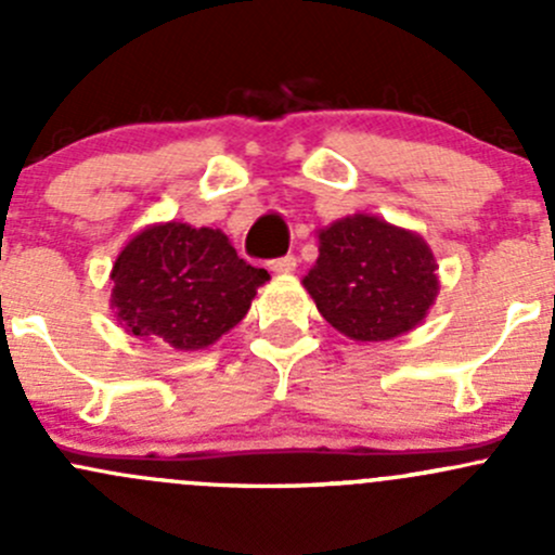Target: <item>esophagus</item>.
<instances>
[{
  "label": "esophagus",
  "mask_w": 555,
  "mask_h": 555,
  "mask_svg": "<svg viewBox=\"0 0 555 555\" xmlns=\"http://www.w3.org/2000/svg\"><path fill=\"white\" fill-rule=\"evenodd\" d=\"M295 266H298L295 255H284V257H276V260H271L273 273H293Z\"/></svg>",
  "instance_id": "34e87169"
}]
</instances>
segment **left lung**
<instances>
[{
  "label": "left lung",
  "mask_w": 555,
  "mask_h": 555,
  "mask_svg": "<svg viewBox=\"0 0 555 555\" xmlns=\"http://www.w3.org/2000/svg\"><path fill=\"white\" fill-rule=\"evenodd\" d=\"M304 287L319 313L357 344L416 330L440 293L438 260L418 233L376 215L340 217L322 228Z\"/></svg>",
  "instance_id": "8db88e82"
}]
</instances>
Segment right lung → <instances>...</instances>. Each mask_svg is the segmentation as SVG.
<instances>
[{
  "label": "right lung",
  "mask_w": 555,
  "mask_h": 555,
  "mask_svg": "<svg viewBox=\"0 0 555 555\" xmlns=\"http://www.w3.org/2000/svg\"><path fill=\"white\" fill-rule=\"evenodd\" d=\"M109 279V306L128 335L201 351L242 322L271 276L244 262L217 228L169 220L133 233Z\"/></svg>",
  "instance_id": "obj_1"
}]
</instances>
